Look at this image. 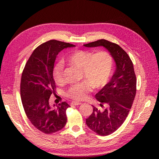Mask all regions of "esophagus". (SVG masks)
<instances>
[{
  "instance_id": "1",
  "label": "esophagus",
  "mask_w": 159,
  "mask_h": 159,
  "mask_svg": "<svg viewBox=\"0 0 159 159\" xmlns=\"http://www.w3.org/2000/svg\"><path fill=\"white\" fill-rule=\"evenodd\" d=\"M80 104H81V102H75V101H73V102H71V105H73V106L80 105Z\"/></svg>"
}]
</instances>
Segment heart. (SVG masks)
<instances>
[{"label":"heart","instance_id":"b5f03b06","mask_svg":"<svg viewBox=\"0 0 159 159\" xmlns=\"http://www.w3.org/2000/svg\"><path fill=\"white\" fill-rule=\"evenodd\" d=\"M70 63L83 69L82 77L85 81L74 84L67 90V96L76 100L86 99L94 89L102 88L109 81L113 70V57L106 51L94 54L89 50H80L67 57ZM53 77L59 85L64 83L63 65L57 63L53 70Z\"/></svg>","mask_w":159,"mask_h":159}]
</instances>
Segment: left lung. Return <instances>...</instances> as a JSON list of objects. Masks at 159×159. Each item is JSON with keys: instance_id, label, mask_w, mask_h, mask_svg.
<instances>
[{"instance_id": "1", "label": "left lung", "mask_w": 159, "mask_h": 159, "mask_svg": "<svg viewBox=\"0 0 159 159\" xmlns=\"http://www.w3.org/2000/svg\"><path fill=\"white\" fill-rule=\"evenodd\" d=\"M85 47L103 46L108 50L116 63V69L110 81L96 94L100 107L107 108L100 111L93 106V113L86 119V124L98 134H112L124 123L133 105L136 95L137 79L133 62L121 47L116 43L99 39Z\"/></svg>"}]
</instances>
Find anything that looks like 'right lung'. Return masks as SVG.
<instances>
[{"instance_id":"obj_1","label":"right lung","mask_w":159,"mask_h":159,"mask_svg":"<svg viewBox=\"0 0 159 159\" xmlns=\"http://www.w3.org/2000/svg\"><path fill=\"white\" fill-rule=\"evenodd\" d=\"M74 46L54 39L43 43L34 50L23 70L20 96L24 109L31 123L45 134L61 130L67 123L69 104L63 102L52 107L49 98L55 94L53 69L57 55L63 49Z\"/></svg>"}]
</instances>
